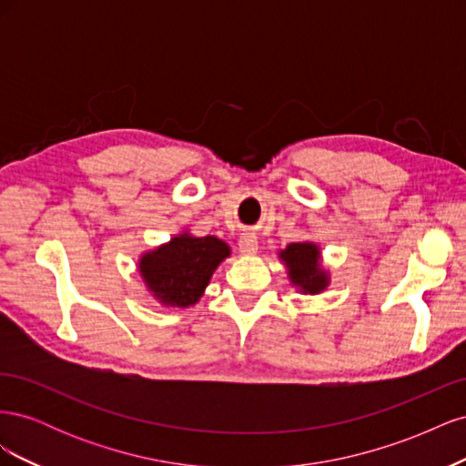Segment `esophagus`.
Returning <instances> with one entry per match:
<instances>
[{"instance_id": "esophagus-1", "label": "esophagus", "mask_w": 466, "mask_h": 466, "mask_svg": "<svg viewBox=\"0 0 466 466\" xmlns=\"http://www.w3.org/2000/svg\"><path fill=\"white\" fill-rule=\"evenodd\" d=\"M238 250H241L243 255H247V257L257 255V250H258V238H257V235L250 233V231L243 233V237L238 238Z\"/></svg>"}]
</instances>
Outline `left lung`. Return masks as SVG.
Masks as SVG:
<instances>
[{"label": "left lung", "instance_id": "1", "mask_svg": "<svg viewBox=\"0 0 466 466\" xmlns=\"http://www.w3.org/2000/svg\"><path fill=\"white\" fill-rule=\"evenodd\" d=\"M289 284L303 295H319L330 286V272L322 266L320 247L315 241L289 243L278 250Z\"/></svg>", "mask_w": 466, "mask_h": 466}]
</instances>
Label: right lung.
<instances>
[{
    "instance_id": "1",
    "label": "right lung",
    "mask_w": 466,
    "mask_h": 466,
    "mask_svg": "<svg viewBox=\"0 0 466 466\" xmlns=\"http://www.w3.org/2000/svg\"><path fill=\"white\" fill-rule=\"evenodd\" d=\"M229 257L231 247L216 235L196 237L185 229L142 252L137 272L161 307L188 309L200 301L218 266Z\"/></svg>"
}]
</instances>
